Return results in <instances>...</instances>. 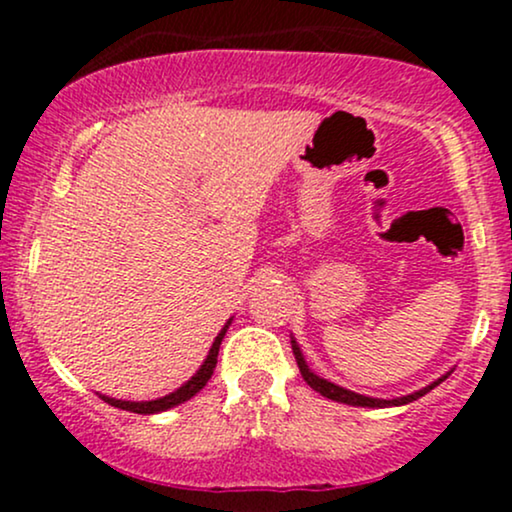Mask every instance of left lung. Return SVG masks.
<instances>
[{"mask_svg":"<svg viewBox=\"0 0 512 512\" xmlns=\"http://www.w3.org/2000/svg\"><path fill=\"white\" fill-rule=\"evenodd\" d=\"M293 346V356H296V363H298V370H301L303 380L308 383L310 387H313L315 392H320L322 397L332 399V402H342V404H351V407H399V404H409L414 402V399L424 397L426 392H431L433 387H436L438 383H443L445 378H440L438 383L428 385L424 387V390L414 392V395H407V397H399V399H375V397H363V395H356V392L351 390H344V387L334 385V383H327L325 378H320V375H315L313 370L308 368V363H305V358L301 354V349H298L296 342H291Z\"/></svg>","mask_w":512,"mask_h":512,"instance_id":"1","label":"left lung"}]
</instances>
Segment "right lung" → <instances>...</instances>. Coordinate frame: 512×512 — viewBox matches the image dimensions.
Wrapping results in <instances>:
<instances>
[{"label": "right lung", "instance_id": "add662e5", "mask_svg": "<svg viewBox=\"0 0 512 512\" xmlns=\"http://www.w3.org/2000/svg\"><path fill=\"white\" fill-rule=\"evenodd\" d=\"M226 330H228V325L223 327L219 337H216V342L211 344V351H209L207 361L202 363V368H199L197 373L192 375V380H187V383L182 385L180 390L170 392V395L161 397V399H151V402H122V399H110V397H103V399L108 404H113V407H117V409L134 411V414H156V411H166L170 407H175V404L187 402V399L195 397L197 392L209 383L211 375H214L216 361H219V346H221V339H223V334H226Z\"/></svg>", "mask_w": 512, "mask_h": 512}]
</instances>
